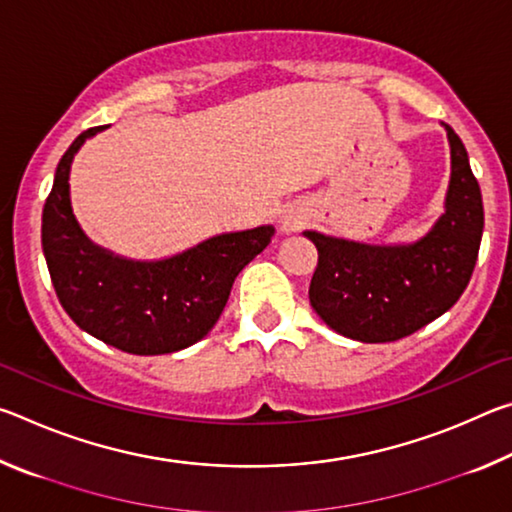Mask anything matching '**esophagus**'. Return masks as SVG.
Wrapping results in <instances>:
<instances>
[{"mask_svg": "<svg viewBox=\"0 0 512 512\" xmlns=\"http://www.w3.org/2000/svg\"><path fill=\"white\" fill-rule=\"evenodd\" d=\"M305 221H307V216L302 214V210H298V207H287V210H284L280 216V230L289 235V232L300 230L302 225H305Z\"/></svg>", "mask_w": 512, "mask_h": 512, "instance_id": "esophagus-1", "label": "esophagus"}]
</instances>
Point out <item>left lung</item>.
<instances>
[{"instance_id":"left-lung-1","label":"left lung","mask_w":512,"mask_h":512,"mask_svg":"<svg viewBox=\"0 0 512 512\" xmlns=\"http://www.w3.org/2000/svg\"><path fill=\"white\" fill-rule=\"evenodd\" d=\"M445 214L413 244L370 246L305 230L318 250L309 302L323 323L361 343L404 339L456 305L470 282L483 235L481 189L452 128Z\"/></svg>"}]
</instances>
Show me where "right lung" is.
<instances>
[{
    "mask_svg": "<svg viewBox=\"0 0 512 512\" xmlns=\"http://www.w3.org/2000/svg\"><path fill=\"white\" fill-rule=\"evenodd\" d=\"M103 126L83 131L60 158L42 210V250L60 305L94 339L128 354L185 350L219 320L235 277L271 244L273 225L228 232L158 262H135L85 237L69 201L76 151Z\"/></svg>",
    "mask_w": 512,
    "mask_h": 512,
    "instance_id": "1",
    "label": "right lung"
}]
</instances>
